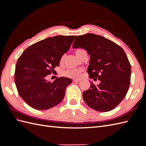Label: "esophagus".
Returning a JSON list of instances; mask_svg holds the SVG:
<instances>
[{"mask_svg": "<svg viewBox=\"0 0 146 146\" xmlns=\"http://www.w3.org/2000/svg\"><path fill=\"white\" fill-rule=\"evenodd\" d=\"M80 81V79H74L72 80L73 82H79Z\"/></svg>", "mask_w": 146, "mask_h": 146, "instance_id": "esophagus-1", "label": "esophagus"}]
</instances>
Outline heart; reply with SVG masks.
Masks as SVG:
<instances>
[{
    "instance_id": "obj_1",
    "label": "heart",
    "mask_w": 146,
    "mask_h": 146,
    "mask_svg": "<svg viewBox=\"0 0 146 146\" xmlns=\"http://www.w3.org/2000/svg\"><path fill=\"white\" fill-rule=\"evenodd\" d=\"M84 50L83 49H77L76 51V55L78 57L79 55H80V53L83 51ZM64 60V56H63L61 58L60 61L62 62ZM82 72V70L80 69H69L64 70V71L63 72V75L64 76L68 77L69 78H76L80 77V74Z\"/></svg>"
}]
</instances>
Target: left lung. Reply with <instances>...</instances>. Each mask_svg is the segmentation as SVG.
Here are the masks:
<instances>
[{
	"label": "left lung",
	"instance_id": "8db88e82",
	"mask_svg": "<svg viewBox=\"0 0 146 146\" xmlns=\"http://www.w3.org/2000/svg\"><path fill=\"white\" fill-rule=\"evenodd\" d=\"M72 47L82 48L90 55L87 72L98 85L83 92V98L89 107L100 112L115 108L129 90L131 65L123 48L100 35L87 33L78 36Z\"/></svg>",
	"mask_w": 146,
	"mask_h": 146
}]
</instances>
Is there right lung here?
<instances>
[{
	"mask_svg": "<svg viewBox=\"0 0 146 146\" xmlns=\"http://www.w3.org/2000/svg\"><path fill=\"white\" fill-rule=\"evenodd\" d=\"M76 36L58 35L38 41L27 47L17 60L15 82L21 98L30 107L38 110L51 108L60 104L70 78L57 77L46 80L68 51Z\"/></svg>",
	"mask_w": 146,
	"mask_h": 146,
	"instance_id": "obj_1",
	"label": "right lung"
}]
</instances>
